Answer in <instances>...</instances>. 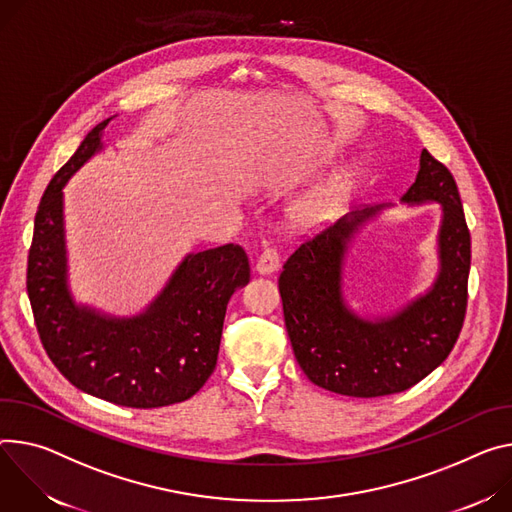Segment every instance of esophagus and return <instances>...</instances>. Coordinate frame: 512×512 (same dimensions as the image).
<instances>
[{
  "label": "esophagus",
  "instance_id": "obj_1",
  "mask_svg": "<svg viewBox=\"0 0 512 512\" xmlns=\"http://www.w3.org/2000/svg\"><path fill=\"white\" fill-rule=\"evenodd\" d=\"M277 267H280V253H277L275 247L271 245H265L259 259H257V265L255 269L261 273V275H267V273H273Z\"/></svg>",
  "mask_w": 512,
  "mask_h": 512
}]
</instances>
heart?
Listing matches in <instances>:
<instances>
[{"label": "heart", "mask_w": 512, "mask_h": 512, "mask_svg": "<svg viewBox=\"0 0 512 512\" xmlns=\"http://www.w3.org/2000/svg\"><path fill=\"white\" fill-rule=\"evenodd\" d=\"M353 188V177L347 171H341L329 177L310 194L300 198L292 208V220L300 228H316L333 220L345 206Z\"/></svg>", "instance_id": "b5f03b06"}]
</instances>
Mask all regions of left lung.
I'll return each instance as SVG.
<instances>
[{
  "mask_svg": "<svg viewBox=\"0 0 512 512\" xmlns=\"http://www.w3.org/2000/svg\"><path fill=\"white\" fill-rule=\"evenodd\" d=\"M408 204L439 202L441 271L435 286L404 310L363 320L341 296V263L353 232L378 212L365 208L304 239L284 263L280 296L298 365L306 378L343 396L376 398L404 392L451 353L468 308L470 228L451 171L427 149Z\"/></svg>",
  "mask_w": 512,
  "mask_h": 512,
  "instance_id": "left-lung-1",
  "label": "left lung"
}]
</instances>
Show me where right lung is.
Returning <instances> with one entry per match:
<instances>
[{
  "label": "right lung",
  "mask_w": 512,
  "mask_h": 512,
  "mask_svg": "<svg viewBox=\"0 0 512 512\" xmlns=\"http://www.w3.org/2000/svg\"><path fill=\"white\" fill-rule=\"evenodd\" d=\"M104 120L46 185L34 218L26 290L40 343L79 390L130 408H159L192 398L212 376L226 304L251 277L239 245L188 255L167 288L136 318L79 308L67 290L63 185L102 149Z\"/></svg>",
  "instance_id": "right-lung-1"
}]
</instances>
